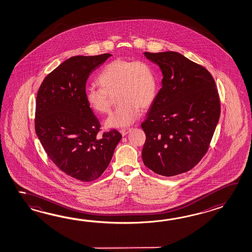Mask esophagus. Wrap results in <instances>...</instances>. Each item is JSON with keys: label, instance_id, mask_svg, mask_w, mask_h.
<instances>
[{"label": "esophagus", "instance_id": "1", "mask_svg": "<svg viewBox=\"0 0 252 252\" xmlns=\"http://www.w3.org/2000/svg\"><path fill=\"white\" fill-rule=\"evenodd\" d=\"M130 130H131V129H120V130H119V132L121 133V134H122L123 136H125V135H126V134H128L129 132H130Z\"/></svg>", "mask_w": 252, "mask_h": 252}]
</instances>
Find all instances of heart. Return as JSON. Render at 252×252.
<instances>
[{
  "mask_svg": "<svg viewBox=\"0 0 252 252\" xmlns=\"http://www.w3.org/2000/svg\"><path fill=\"white\" fill-rule=\"evenodd\" d=\"M97 82L100 88H86L85 99L94 112L110 111L109 96L116 93L118 108L109 116V127H125L138 118L140 108L149 107L157 95L158 79L153 65L144 60L116 58L99 72Z\"/></svg>",
  "mask_w": 252,
  "mask_h": 252,
  "instance_id": "heart-1",
  "label": "heart"
}]
</instances>
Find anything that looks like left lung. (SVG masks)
Wrapping results in <instances>:
<instances>
[{
    "label": "left lung",
    "mask_w": 252,
    "mask_h": 252,
    "mask_svg": "<svg viewBox=\"0 0 252 252\" xmlns=\"http://www.w3.org/2000/svg\"><path fill=\"white\" fill-rule=\"evenodd\" d=\"M144 56L162 72L161 89L141 125L144 163L171 177L193 169L206 154L220 118L216 82L205 67L177 52Z\"/></svg>",
    "instance_id": "obj_1"
}]
</instances>
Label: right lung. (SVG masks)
I'll use <instances>...</instances> for the list:
<instances>
[{
  "instance_id": "right-lung-1",
  "label": "right lung",
  "mask_w": 252,
  "mask_h": 252,
  "mask_svg": "<svg viewBox=\"0 0 252 252\" xmlns=\"http://www.w3.org/2000/svg\"><path fill=\"white\" fill-rule=\"evenodd\" d=\"M110 54L72 57L46 76L36 95L35 129L49 159L73 179L89 182L108 168L121 134L98 136L100 124L85 99L86 82Z\"/></svg>"
}]
</instances>
